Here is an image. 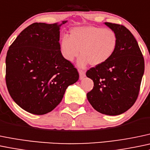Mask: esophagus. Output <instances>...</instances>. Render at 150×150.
<instances>
[{
  "label": "esophagus",
  "mask_w": 150,
  "mask_h": 150,
  "mask_svg": "<svg viewBox=\"0 0 150 150\" xmlns=\"http://www.w3.org/2000/svg\"><path fill=\"white\" fill-rule=\"evenodd\" d=\"M79 75H80V80H83V78L86 77V73L83 72V70H79Z\"/></svg>",
  "instance_id": "esophagus-1"
}]
</instances>
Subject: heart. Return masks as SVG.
Returning <instances> with one entry per match:
<instances>
[{
  "instance_id": "obj_1",
  "label": "heart",
  "mask_w": 150,
  "mask_h": 150,
  "mask_svg": "<svg viewBox=\"0 0 150 150\" xmlns=\"http://www.w3.org/2000/svg\"><path fill=\"white\" fill-rule=\"evenodd\" d=\"M117 36L112 30L94 26L72 28L70 37H63L60 41L62 57L72 62L79 55L77 64L84 67L90 63L98 66L109 60L117 47Z\"/></svg>"
}]
</instances>
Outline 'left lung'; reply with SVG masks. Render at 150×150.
Listing matches in <instances>:
<instances>
[{
	"instance_id": "obj_1",
	"label": "left lung",
	"mask_w": 150,
	"mask_h": 150,
	"mask_svg": "<svg viewBox=\"0 0 150 150\" xmlns=\"http://www.w3.org/2000/svg\"><path fill=\"white\" fill-rule=\"evenodd\" d=\"M104 24L117 36V47L109 60L86 72L94 83L87 98L99 113L116 116L126 112L136 101L144 61L137 42L129 29L116 23Z\"/></svg>"
}]
</instances>
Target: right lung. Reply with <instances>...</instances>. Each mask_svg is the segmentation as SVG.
I'll return each instance as SVG.
<instances>
[{"mask_svg":"<svg viewBox=\"0 0 150 150\" xmlns=\"http://www.w3.org/2000/svg\"><path fill=\"white\" fill-rule=\"evenodd\" d=\"M61 23H34L20 33L8 50L6 81L16 103L27 112L43 115L61 102L66 89L79 79L59 45Z\"/></svg>","mask_w":150,"mask_h":150,"instance_id":"obj_1","label":"right lung"}]
</instances>
